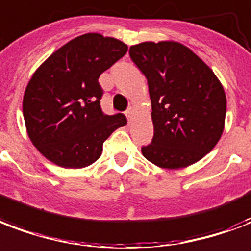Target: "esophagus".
Masks as SVG:
<instances>
[{
  "instance_id": "1",
  "label": "esophagus",
  "mask_w": 251,
  "mask_h": 251,
  "mask_svg": "<svg viewBox=\"0 0 251 251\" xmlns=\"http://www.w3.org/2000/svg\"><path fill=\"white\" fill-rule=\"evenodd\" d=\"M126 117H127V121H131L134 118V109L133 108H129L127 109V112H126Z\"/></svg>"
}]
</instances>
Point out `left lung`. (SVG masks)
<instances>
[{
    "mask_svg": "<svg viewBox=\"0 0 251 251\" xmlns=\"http://www.w3.org/2000/svg\"><path fill=\"white\" fill-rule=\"evenodd\" d=\"M129 55L146 76L152 108L154 138L143 156L167 170L202 159L225 126L226 96L215 72L179 42H143Z\"/></svg>",
    "mask_w": 251,
    "mask_h": 251,
    "instance_id": "left-lung-1",
    "label": "left lung"
}]
</instances>
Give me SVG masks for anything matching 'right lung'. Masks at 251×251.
Listing matches in <instances>:
<instances>
[{
	"label": "right lung",
	"instance_id": "right-lung-1",
	"mask_svg": "<svg viewBox=\"0 0 251 251\" xmlns=\"http://www.w3.org/2000/svg\"><path fill=\"white\" fill-rule=\"evenodd\" d=\"M127 52L116 38L88 32L46 59L24 95L28 138L42 155L64 168L95 163L102 145L126 125L121 113L108 116L100 106V75Z\"/></svg>",
	"mask_w": 251,
	"mask_h": 251
}]
</instances>
